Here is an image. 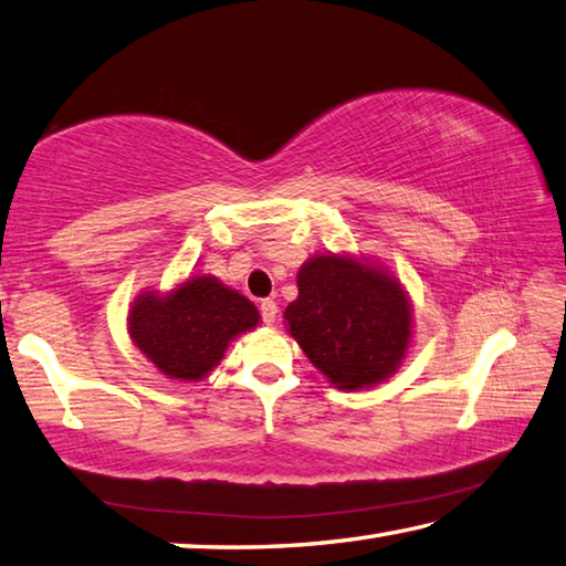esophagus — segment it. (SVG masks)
<instances>
[{"instance_id":"obj_1","label":"esophagus","mask_w":566,"mask_h":566,"mask_svg":"<svg viewBox=\"0 0 566 566\" xmlns=\"http://www.w3.org/2000/svg\"><path fill=\"white\" fill-rule=\"evenodd\" d=\"M276 312H280V308H276V302H272V298H262V302H260V314H262L264 324L272 326L274 321H276Z\"/></svg>"}]
</instances>
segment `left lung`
Instances as JSON below:
<instances>
[{
  "label": "left lung",
  "mask_w": 566,
  "mask_h": 566,
  "mask_svg": "<svg viewBox=\"0 0 566 566\" xmlns=\"http://www.w3.org/2000/svg\"><path fill=\"white\" fill-rule=\"evenodd\" d=\"M286 306L290 334L340 390H360L397 370L412 336V312L395 276L353 258L318 254L296 274Z\"/></svg>",
  "instance_id": "8db88e82"
}]
</instances>
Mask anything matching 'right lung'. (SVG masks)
<instances>
[{"mask_svg":"<svg viewBox=\"0 0 566 566\" xmlns=\"http://www.w3.org/2000/svg\"><path fill=\"white\" fill-rule=\"evenodd\" d=\"M252 302L216 276H193L171 294H142L129 308V336L174 380H201L223 358L228 343L258 326Z\"/></svg>","mask_w":566,"mask_h":566,"instance_id":"obj_1","label":"right lung"}]
</instances>
